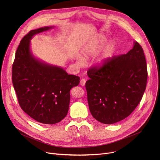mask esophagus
<instances>
[{
	"mask_svg": "<svg viewBox=\"0 0 160 160\" xmlns=\"http://www.w3.org/2000/svg\"><path fill=\"white\" fill-rule=\"evenodd\" d=\"M85 82H86L85 79V78H82L81 80H80V85H81L82 86H85Z\"/></svg>",
	"mask_w": 160,
	"mask_h": 160,
	"instance_id": "obj_1",
	"label": "esophagus"
}]
</instances>
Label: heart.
<instances>
[{
	"mask_svg": "<svg viewBox=\"0 0 160 160\" xmlns=\"http://www.w3.org/2000/svg\"><path fill=\"white\" fill-rule=\"evenodd\" d=\"M107 42V38L104 36H99L97 40L91 42L88 46H87L84 50L82 51V56L84 59H88L90 57L96 56L98 54L101 50L104 47L106 42ZM115 48V45L112 42H111L106 45L104 47L102 55L101 58L98 61V64L99 65L103 64L111 56L112 51ZM77 63L80 65L82 64L83 60L82 58H77Z\"/></svg>",
	"mask_w": 160,
	"mask_h": 160,
	"instance_id": "heart-1",
	"label": "heart"
}]
</instances>
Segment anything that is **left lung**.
Segmentation results:
<instances>
[{"mask_svg":"<svg viewBox=\"0 0 160 160\" xmlns=\"http://www.w3.org/2000/svg\"><path fill=\"white\" fill-rule=\"evenodd\" d=\"M85 83L92 117L101 123L118 122L133 111L146 90L148 70L143 49L138 42L127 54L90 68Z\"/></svg>","mask_w":160,"mask_h":160,"instance_id":"left-lung-1","label":"left lung"}]
</instances>
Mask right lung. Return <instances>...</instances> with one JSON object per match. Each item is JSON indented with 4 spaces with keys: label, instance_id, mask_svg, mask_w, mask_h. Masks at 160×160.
Returning a JSON list of instances; mask_svg holds the SVG:
<instances>
[{
    "label": "right lung",
    "instance_id": "right-lung-1",
    "mask_svg": "<svg viewBox=\"0 0 160 160\" xmlns=\"http://www.w3.org/2000/svg\"><path fill=\"white\" fill-rule=\"evenodd\" d=\"M52 27L31 30L22 38L12 68V84L20 107L31 118L43 124H55L65 118L69 109L70 91L80 83L79 77L44 63L31 53L33 36Z\"/></svg>",
    "mask_w": 160,
    "mask_h": 160
}]
</instances>
